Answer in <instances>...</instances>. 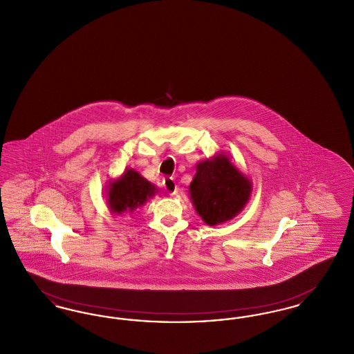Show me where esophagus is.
<instances>
[{"mask_svg": "<svg viewBox=\"0 0 354 354\" xmlns=\"http://www.w3.org/2000/svg\"><path fill=\"white\" fill-rule=\"evenodd\" d=\"M162 187L169 195H175L178 192V187H176V183H175V180L172 178L165 179L163 183H162Z\"/></svg>", "mask_w": 354, "mask_h": 354, "instance_id": "1", "label": "esophagus"}]
</instances>
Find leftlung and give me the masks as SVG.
Segmentation results:
<instances>
[{
	"label": "left lung",
	"mask_w": 354,
	"mask_h": 354,
	"mask_svg": "<svg viewBox=\"0 0 354 354\" xmlns=\"http://www.w3.org/2000/svg\"><path fill=\"white\" fill-rule=\"evenodd\" d=\"M251 189V182L225 155L199 163L189 185L195 209L208 225L236 216L248 202Z\"/></svg>",
	"instance_id": "obj_1"
}]
</instances>
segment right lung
<instances>
[{
  "instance_id": "obj_1",
  "label": "right lung",
  "mask_w": 354,
  "mask_h": 354,
  "mask_svg": "<svg viewBox=\"0 0 354 354\" xmlns=\"http://www.w3.org/2000/svg\"><path fill=\"white\" fill-rule=\"evenodd\" d=\"M155 192V187L134 169H127L122 178L110 185L109 204L113 212H131L143 205Z\"/></svg>"
}]
</instances>
